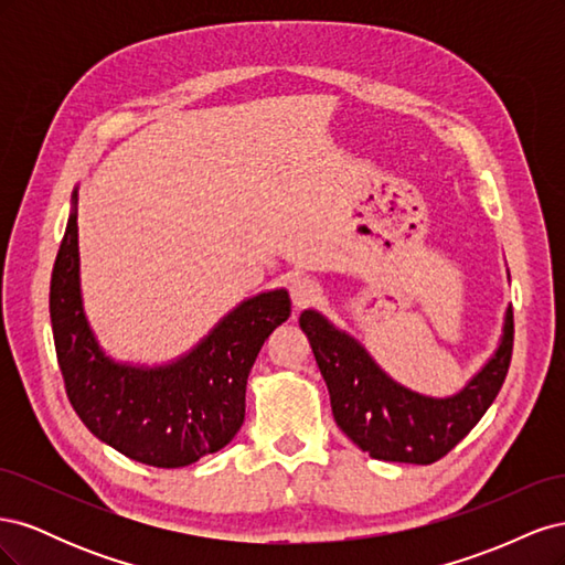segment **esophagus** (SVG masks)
<instances>
[{"mask_svg": "<svg viewBox=\"0 0 565 565\" xmlns=\"http://www.w3.org/2000/svg\"><path fill=\"white\" fill-rule=\"evenodd\" d=\"M318 282L311 278H297L289 285V297H292V303L297 309H303V306H309L316 297H318Z\"/></svg>", "mask_w": 565, "mask_h": 565, "instance_id": "34e87169", "label": "esophagus"}]
</instances>
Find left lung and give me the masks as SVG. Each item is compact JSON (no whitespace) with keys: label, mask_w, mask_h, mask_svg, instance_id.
<instances>
[{"label":"left lung","mask_w":565,"mask_h":565,"mask_svg":"<svg viewBox=\"0 0 565 565\" xmlns=\"http://www.w3.org/2000/svg\"><path fill=\"white\" fill-rule=\"evenodd\" d=\"M330 391L334 422L374 459L431 465L448 455L498 396L514 347V311H504L498 349L452 396H426L386 374L370 351L316 309L299 316Z\"/></svg>","instance_id":"1"}]
</instances>
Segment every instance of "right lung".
<instances>
[{
  "label": "right lung",
  "mask_w": 565,
  "mask_h": 565,
  "mask_svg": "<svg viewBox=\"0 0 565 565\" xmlns=\"http://www.w3.org/2000/svg\"><path fill=\"white\" fill-rule=\"evenodd\" d=\"M49 313L67 398L84 426L134 461L179 469L226 448L241 431L249 370L292 303L285 287L266 289L243 299L174 361H115L84 311L75 188L51 273Z\"/></svg>",
  "instance_id": "1"
}]
</instances>
